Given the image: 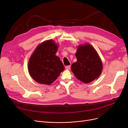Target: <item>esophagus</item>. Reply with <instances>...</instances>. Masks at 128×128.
Returning a JSON list of instances; mask_svg holds the SVG:
<instances>
[{
    "label": "esophagus",
    "mask_w": 128,
    "mask_h": 128,
    "mask_svg": "<svg viewBox=\"0 0 128 128\" xmlns=\"http://www.w3.org/2000/svg\"><path fill=\"white\" fill-rule=\"evenodd\" d=\"M70 66H65V69L66 70H70Z\"/></svg>",
    "instance_id": "34e87169"
}]
</instances>
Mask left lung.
Listing matches in <instances>:
<instances>
[{"mask_svg": "<svg viewBox=\"0 0 128 128\" xmlns=\"http://www.w3.org/2000/svg\"><path fill=\"white\" fill-rule=\"evenodd\" d=\"M75 55L77 60L72 65L71 70L78 79L88 84L100 75L103 63L92 46L89 44L78 46Z\"/></svg>", "mask_w": 128, "mask_h": 128, "instance_id": "8db88e82", "label": "left lung"}]
</instances>
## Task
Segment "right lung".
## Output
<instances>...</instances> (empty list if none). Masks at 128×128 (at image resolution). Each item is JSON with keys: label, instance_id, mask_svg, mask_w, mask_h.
<instances>
[{"label": "right lung", "instance_id": "1", "mask_svg": "<svg viewBox=\"0 0 128 128\" xmlns=\"http://www.w3.org/2000/svg\"><path fill=\"white\" fill-rule=\"evenodd\" d=\"M58 45L54 40H46L39 44L33 52L28 63L30 75L40 84L50 85L64 70L59 57L56 54Z\"/></svg>", "mask_w": 128, "mask_h": 128}]
</instances>
